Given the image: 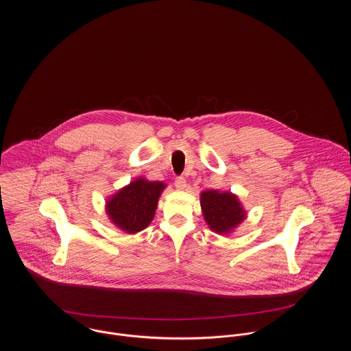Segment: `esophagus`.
<instances>
[{"label": "esophagus", "mask_w": 351, "mask_h": 351, "mask_svg": "<svg viewBox=\"0 0 351 351\" xmlns=\"http://www.w3.org/2000/svg\"><path fill=\"white\" fill-rule=\"evenodd\" d=\"M176 188L178 189V191H185V188H186V180L184 178V177H178L177 180H176Z\"/></svg>", "instance_id": "esophagus-1"}]
</instances>
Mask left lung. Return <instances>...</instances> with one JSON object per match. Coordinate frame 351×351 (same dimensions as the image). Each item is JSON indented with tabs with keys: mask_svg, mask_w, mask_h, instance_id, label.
<instances>
[{
	"mask_svg": "<svg viewBox=\"0 0 351 351\" xmlns=\"http://www.w3.org/2000/svg\"><path fill=\"white\" fill-rule=\"evenodd\" d=\"M199 202L205 221L213 232L220 234L230 233L247 217L237 195L230 191H202Z\"/></svg>",
	"mask_w": 351,
	"mask_h": 351,
	"instance_id": "obj_1",
	"label": "left lung"
}]
</instances>
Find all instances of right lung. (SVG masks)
<instances>
[{"instance_id":"obj_1","label":"right lung","mask_w":351,"mask_h":351,"mask_svg":"<svg viewBox=\"0 0 351 351\" xmlns=\"http://www.w3.org/2000/svg\"><path fill=\"white\" fill-rule=\"evenodd\" d=\"M165 186L163 182L146 178L130 182L106 202V212L111 223L130 234L143 230L154 219Z\"/></svg>"}]
</instances>
